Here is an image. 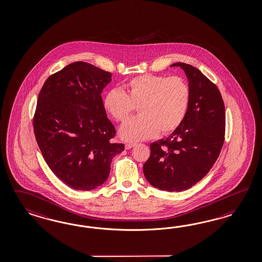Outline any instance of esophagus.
<instances>
[{"label": "esophagus", "instance_id": "1", "mask_svg": "<svg viewBox=\"0 0 262 262\" xmlns=\"http://www.w3.org/2000/svg\"><path fill=\"white\" fill-rule=\"evenodd\" d=\"M135 145H136V143L134 142H128L125 144V149H131V148L134 147Z\"/></svg>", "mask_w": 262, "mask_h": 262}]
</instances>
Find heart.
Wrapping results in <instances>:
<instances>
[{
  "instance_id": "obj_1",
  "label": "heart",
  "mask_w": 262,
  "mask_h": 262,
  "mask_svg": "<svg viewBox=\"0 0 262 262\" xmlns=\"http://www.w3.org/2000/svg\"><path fill=\"white\" fill-rule=\"evenodd\" d=\"M191 88L181 76L144 74L134 77L120 89H111L103 106L115 121L123 122L138 106L140 116L125 122L120 135L124 141L146 140L160 133L170 134L187 115Z\"/></svg>"
}]
</instances>
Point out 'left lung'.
<instances>
[{
    "label": "left lung",
    "mask_w": 262,
    "mask_h": 262,
    "mask_svg": "<svg viewBox=\"0 0 262 262\" xmlns=\"http://www.w3.org/2000/svg\"><path fill=\"white\" fill-rule=\"evenodd\" d=\"M171 67L185 71L190 106L180 127L150 144L143 173L154 187L181 192L202 181L217 160L225 139V107L219 88L198 68L183 62Z\"/></svg>",
    "instance_id": "8db88e82"
}]
</instances>
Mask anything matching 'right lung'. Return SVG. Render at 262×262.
<instances>
[{
	"label": "right lung",
	"instance_id": "right-lung-1",
	"mask_svg": "<svg viewBox=\"0 0 262 262\" xmlns=\"http://www.w3.org/2000/svg\"><path fill=\"white\" fill-rule=\"evenodd\" d=\"M111 73L75 61L47 78L33 117L34 134L47 165L68 187L88 191L109 176L116 129L108 120L101 91Z\"/></svg>",
	"mask_w": 262,
	"mask_h": 262
}]
</instances>
